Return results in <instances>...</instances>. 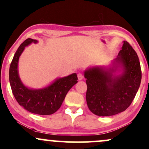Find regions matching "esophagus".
<instances>
[{
	"label": "esophagus",
	"mask_w": 149,
	"mask_h": 149,
	"mask_svg": "<svg viewBox=\"0 0 149 149\" xmlns=\"http://www.w3.org/2000/svg\"><path fill=\"white\" fill-rule=\"evenodd\" d=\"M83 75L81 73H78V79L79 80H83Z\"/></svg>",
	"instance_id": "esophagus-1"
}]
</instances>
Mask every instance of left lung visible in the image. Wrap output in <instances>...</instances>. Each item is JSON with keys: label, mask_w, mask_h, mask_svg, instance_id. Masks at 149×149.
I'll use <instances>...</instances> for the list:
<instances>
[{"label": "left lung", "mask_w": 149, "mask_h": 149, "mask_svg": "<svg viewBox=\"0 0 149 149\" xmlns=\"http://www.w3.org/2000/svg\"><path fill=\"white\" fill-rule=\"evenodd\" d=\"M116 71H120L116 75ZM86 101L91 112L99 116L116 115L130 107L140 86L141 71L137 54L127 41L113 66H94L85 71Z\"/></svg>", "instance_id": "obj_1"}]
</instances>
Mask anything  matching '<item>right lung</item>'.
<instances>
[{"instance_id": "obj_1", "label": "right lung", "mask_w": 149, "mask_h": 149, "mask_svg": "<svg viewBox=\"0 0 149 149\" xmlns=\"http://www.w3.org/2000/svg\"><path fill=\"white\" fill-rule=\"evenodd\" d=\"M38 40L27 38L15 52L9 70V80L12 92L17 102L28 111L38 115H51L60 108L67 92L78 83L76 73L59 78L47 87L31 89L22 83L19 76L18 61L25 47Z\"/></svg>"}]
</instances>
